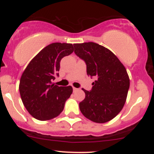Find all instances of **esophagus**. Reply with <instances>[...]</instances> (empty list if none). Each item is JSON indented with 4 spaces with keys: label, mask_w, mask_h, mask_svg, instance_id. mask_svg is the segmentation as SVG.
<instances>
[{
    "label": "esophagus",
    "mask_w": 154,
    "mask_h": 154,
    "mask_svg": "<svg viewBox=\"0 0 154 154\" xmlns=\"http://www.w3.org/2000/svg\"><path fill=\"white\" fill-rule=\"evenodd\" d=\"M77 90H78V89H77V88L73 87V91H74V92H75L76 91H77Z\"/></svg>",
    "instance_id": "1"
}]
</instances>
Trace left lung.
I'll use <instances>...</instances> for the list:
<instances>
[{
  "instance_id": "obj_1",
  "label": "left lung",
  "mask_w": 154,
  "mask_h": 154,
  "mask_svg": "<svg viewBox=\"0 0 154 154\" xmlns=\"http://www.w3.org/2000/svg\"><path fill=\"white\" fill-rule=\"evenodd\" d=\"M75 53L87 65V74L95 79L79 109L88 119L105 123L114 119L126 102L130 79L126 69L110 50L93 42L74 44Z\"/></svg>"
}]
</instances>
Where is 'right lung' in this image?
<instances>
[{"mask_svg":"<svg viewBox=\"0 0 154 154\" xmlns=\"http://www.w3.org/2000/svg\"><path fill=\"white\" fill-rule=\"evenodd\" d=\"M73 51L71 43H51L31 60L22 73L19 87L21 98L35 119L46 121L62 112L73 89L55 85L52 81L59 76L61 59Z\"/></svg>","mask_w":154,"mask_h":154,"instance_id":"right-lung-1","label":"right lung"}]
</instances>
